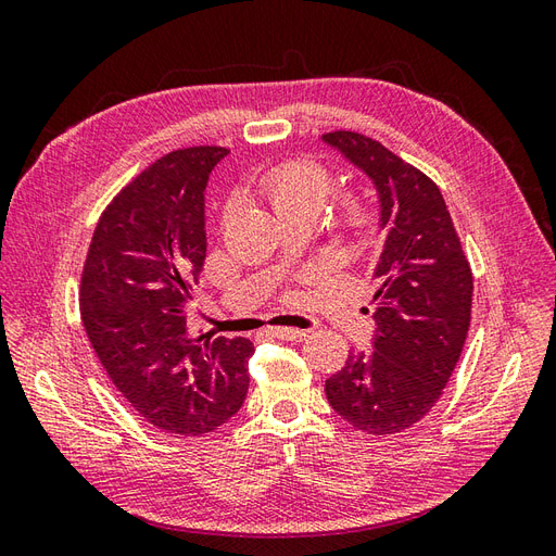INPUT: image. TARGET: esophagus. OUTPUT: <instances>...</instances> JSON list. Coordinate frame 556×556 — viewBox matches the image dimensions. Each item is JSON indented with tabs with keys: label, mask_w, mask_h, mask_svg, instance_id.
Masks as SVG:
<instances>
[{
	"label": "esophagus",
	"mask_w": 556,
	"mask_h": 556,
	"mask_svg": "<svg viewBox=\"0 0 556 556\" xmlns=\"http://www.w3.org/2000/svg\"><path fill=\"white\" fill-rule=\"evenodd\" d=\"M268 333L274 336V339H282V341H304L306 339V331L304 329H290V327H268Z\"/></svg>",
	"instance_id": "obj_1"
}]
</instances>
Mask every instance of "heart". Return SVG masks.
Masks as SVG:
<instances>
[{"label": "heart", "instance_id": "b5f03b06", "mask_svg": "<svg viewBox=\"0 0 556 556\" xmlns=\"http://www.w3.org/2000/svg\"><path fill=\"white\" fill-rule=\"evenodd\" d=\"M260 188L276 211L296 204L323 206L329 192V176L317 164L288 162L266 172L260 180Z\"/></svg>", "mask_w": 556, "mask_h": 556}]
</instances>
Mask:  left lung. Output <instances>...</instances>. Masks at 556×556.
Here are the masks:
<instances>
[{
  "instance_id": "obj_1",
  "label": "left lung",
  "mask_w": 556,
  "mask_h": 556,
  "mask_svg": "<svg viewBox=\"0 0 556 556\" xmlns=\"http://www.w3.org/2000/svg\"><path fill=\"white\" fill-rule=\"evenodd\" d=\"M323 143L374 185L382 239L374 350H350L325 392L355 429L396 433L433 408L459 362L473 274L433 180L362 134L331 131Z\"/></svg>"
}]
</instances>
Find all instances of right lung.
<instances>
[{"label":"right lung","mask_w":556,"mask_h":556,"mask_svg":"<svg viewBox=\"0 0 556 556\" xmlns=\"http://www.w3.org/2000/svg\"><path fill=\"white\" fill-rule=\"evenodd\" d=\"M227 148L164 155L99 220L80 280V317L109 378L157 429L199 435L248 394L243 336L190 339L188 301L206 260L204 192Z\"/></svg>","instance_id":"obj_1"}]
</instances>
